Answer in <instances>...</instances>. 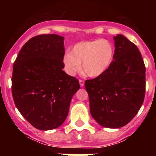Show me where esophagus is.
<instances>
[{"instance_id":"1","label":"esophagus","mask_w":156,"mask_h":156,"mask_svg":"<svg viewBox=\"0 0 156 156\" xmlns=\"http://www.w3.org/2000/svg\"><path fill=\"white\" fill-rule=\"evenodd\" d=\"M79 84H80V86H81V87H83V86L84 85V81L81 79L79 80Z\"/></svg>"}]
</instances>
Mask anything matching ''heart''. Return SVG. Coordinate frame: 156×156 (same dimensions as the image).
Returning a JSON list of instances; mask_svg holds the SVG:
<instances>
[{
  "label": "heart",
  "mask_w": 156,
  "mask_h": 156,
  "mask_svg": "<svg viewBox=\"0 0 156 156\" xmlns=\"http://www.w3.org/2000/svg\"><path fill=\"white\" fill-rule=\"evenodd\" d=\"M112 44L106 39L84 41L75 44L71 53H66L62 59L64 69L74 75L81 69L90 77L103 75L109 68L114 59Z\"/></svg>",
  "instance_id": "obj_1"
}]
</instances>
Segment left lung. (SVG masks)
Wrapping results in <instances>:
<instances>
[{
	"label": "left lung",
	"instance_id": "8db88e82",
	"mask_svg": "<svg viewBox=\"0 0 156 156\" xmlns=\"http://www.w3.org/2000/svg\"><path fill=\"white\" fill-rule=\"evenodd\" d=\"M115 54L106 72L86 80L90 112L108 128L128 124L142 106L146 91V67L136 45L122 34L114 37Z\"/></svg>",
	"mask_w": 156,
	"mask_h": 156
}]
</instances>
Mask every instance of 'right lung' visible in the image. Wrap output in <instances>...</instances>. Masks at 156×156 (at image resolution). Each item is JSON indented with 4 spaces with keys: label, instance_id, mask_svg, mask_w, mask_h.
Listing matches in <instances>:
<instances>
[{
    "label": "right lung",
    "instance_id": "right-lung-1",
    "mask_svg": "<svg viewBox=\"0 0 156 156\" xmlns=\"http://www.w3.org/2000/svg\"><path fill=\"white\" fill-rule=\"evenodd\" d=\"M64 37L55 34L31 37L12 66V95L22 115L35 128L48 130L66 119L78 80L62 69Z\"/></svg>",
    "mask_w": 156,
    "mask_h": 156
}]
</instances>
